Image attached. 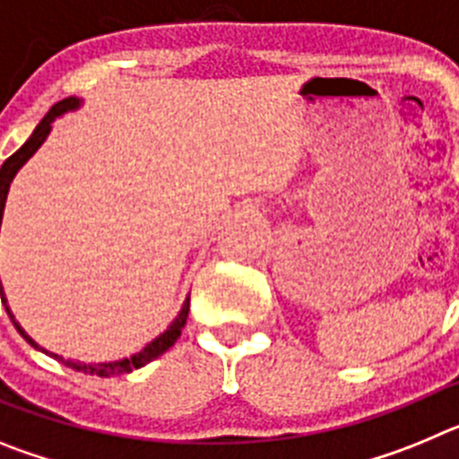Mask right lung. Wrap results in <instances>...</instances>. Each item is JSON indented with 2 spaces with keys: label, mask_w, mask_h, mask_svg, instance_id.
Here are the masks:
<instances>
[{
  "label": "right lung",
  "mask_w": 459,
  "mask_h": 459,
  "mask_svg": "<svg viewBox=\"0 0 459 459\" xmlns=\"http://www.w3.org/2000/svg\"><path fill=\"white\" fill-rule=\"evenodd\" d=\"M80 105V99H64L59 100V103H55L50 108V112H48L43 119H40V124L36 126L34 133H31V137L27 142H24L22 147L18 149V152L13 153V156H8L6 160H4V165L0 168V225H2V213H4V204H6V195H8V186H11V181H13V177L18 174V169L22 168L27 160H30L31 156L36 153V149L43 144V140L48 137V133H50L52 128V121L56 119L59 115H64V112H68V109H75ZM0 296H2V303L4 307H6L8 312V317L13 319V326L18 328V333L22 335L27 342L31 344V347H36V350H40L39 344L34 342V340L30 338V335L24 333L22 326H20L18 322H15V317L11 315V310H8V303H6V296H4V287H2V280H0ZM188 310H190V299H186L184 307H181L179 312V317L174 319L172 324H169V328L165 331L163 335H158L153 342H149L144 350L140 351V354L131 356V359H124V360H115V363H93V366H87V363H80V360H64L62 356H56V354H50L55 356L56 360H62L64 366L73 368V370H78V372H89V375H99V377H112V375H126V372H131L135 370V368H142V366H147L149 360L158 359L160 354H165V351L172 347L177 340H179L181 335V328L186 326V319H188ZM40 351H46V350H40ZM48 354V351H46Z\"/></svg>",
  "instance_id": "obj_1"
}]
</instances>
